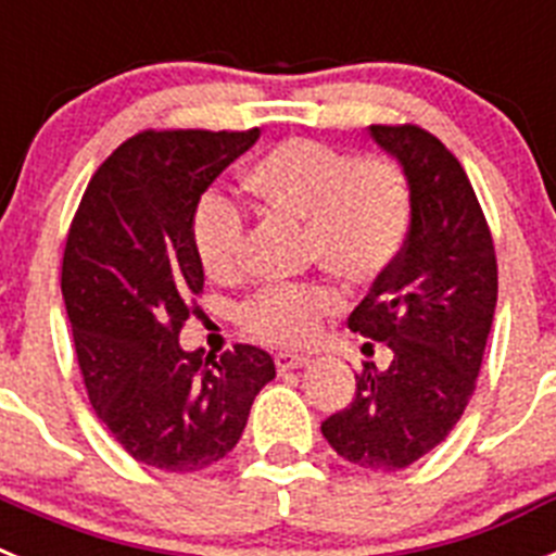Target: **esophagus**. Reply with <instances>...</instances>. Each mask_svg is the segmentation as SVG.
Returning <instances> with one entry per match:
<instances>
[{
	"instance_id": "esophagus-1",
	"label": "esophagus",
	"mask_w": 556,
	"mask_h": 556,
	"mask_svg": "<svg viewBox=\"0 0 556 556\" xmlns=\"http://www.w3.org/2000/svg\"><path fill=\"white\" fill-rule=\"evenodd\" d=\"M303 365H308V358L303 356V353H278V356H275V367H278V372L298 370V367Z\"/></svg>"
}]
</instances>
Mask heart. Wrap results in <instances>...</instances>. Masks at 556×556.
<instances>
[{"instance_id":"obj_1","label":"heart","mask_w":556,"mask_h":556,"mask_svg":"<svg viewBox=\"0 0 556 556\" xmlns=\"http://www.w3.org/2000/svg\"><path fill=\"white\" fill-rule=\"evenodd\" d=\"M258 211L303 225L308 262L353 287L378 281L404 250L412 228V184L387 155L351 159L314 139H287L242 178ZM191 248L214 281L242 273L248 219L223 194H205L191 214ZM342 308L331 283L269 287L239 308V323L267 345H308Z\"/></svg>"}]
</instances>
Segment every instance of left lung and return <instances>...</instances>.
Wrapping results in <instances>:
<instances>
[{
	"label": "left lung",
	"mask_w": 556,
	"mask_h": 556,
	"mask_svg": "<svg viewBox=\"0 0 556 556\" xmlns=\"http://www.w3.org/2000/svg\"><path fill=\"white\" fill-rule=\"evenodd\" d=\"M404 166L412 228L397 262L348 328L390 348V365L365 362L356 397L323 424L342 459L401 470L443 443L476 390L498 298L493 236L454 152L417 125H370ZM362 351L372 353V342Z\"/></svg>",
	"instance_id": "obj_1"
}]
</instances>
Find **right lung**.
<instances>
[{"label": "right lung", "mask_w": 556, "mask_h": 556, "mask_svg": "<svg viewBox=\"0 0 556 556\" xmlns=\"http://www.w3.org/2000/svg\"><path fill=\"white\" fill-rule=\"evenodd\" d=\"M242 132L144 130L94 172L63 250L61 289L88 401L136 462L194 473L233 451L273 356L184 351L189 294L203 292L191 214L255 144Z\"/></svg>", "instance_id": "obj_1"}]
</instances>
